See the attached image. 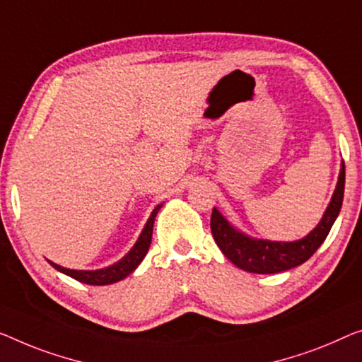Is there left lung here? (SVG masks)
<instances>
[{
	"label": "left lung",
	"mask_w": 362,
	"mask_h": 362,
	"mask_svg": "<svg viewBox=\"0 0 362 362\" xmlns=\"http://www.w3.org/2000/svg\"><path fill=\"white\" fill-rule=\"evenodd\" d=\"M344 195V164L339 169L337 188L333 192L330 203L323 213L320 223L315 226L305 237L293 242H279L268 239H257L242 233L223 214L218 208H213L211 233L216 244L234 263L237 268L249 273L272 274L281 273L286 269L299 267L314 255L330 233L333 223L341 209Z\"/></svg>",
	"instance_id": "left-lung-1"
}]
</instances>
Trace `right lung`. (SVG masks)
Listing matches in <instances>:
<instances>
[{
  "label": "right lung",
  "mask_w": 362,
  "mask_h": 362,
  "mask_svg": "<svg viewBox=\"0 0 362 362\" xmlns=\"http://www.w3.org/2000/svg\"><path fill=\"white\" fill-rule=\"evenodd\" d=\"M160 208H163V203L158 204V206L153 209V213H151L149 219L146 221V224H144L138 240L134 242V245L129 249L127 255L110 267H105L100 269H69V268L57 265V263H53L50 260H48V263H50L55 269H58L60 273L68 274V276H71L73 279H76V281H81L84 284L105 286V284H113L117 281H122L123 278H127L128 274H132L134 269L138 268L139 263L143 262V258L146 257L151 245V237H153L154 219L156 216H158Z\"/></svg>",
  "instance_id": "add662e5"
}]
</instances>
